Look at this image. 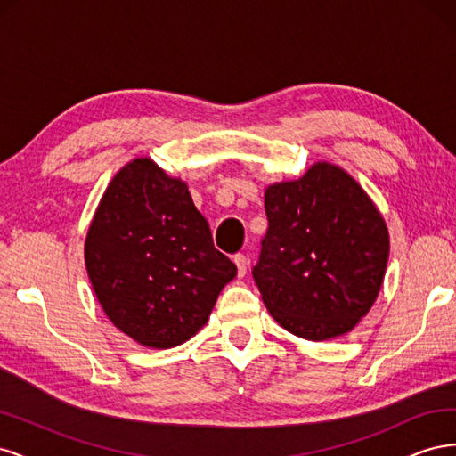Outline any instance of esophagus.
Instances as JSON below:
<instances>
[{
	"mask_svg": "<svg viewBox=\"0 0 456 456\" xmlns=\"http://www.w3.org/2000/svg\"><path fill=\"white\" fill-rule=\"evenodd\" d=\"M233 262H236V266H238V275L240 278H243V275L247 273V256L238 253V255H233Z\"/></svg>",
	"mask_w": 456,
	"mask_h": 456,
	"instance_id": "1",
	"label": "esophagus"
}]
</instances>
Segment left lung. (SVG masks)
I'll list each match as a JSON object with an SVG mask.
<instances>
[{
  "label": "left lung",
  "instance_id": "left-lung-1",
  "mask_svg": "<svg viewBox=\"0 0 456 456\" xmlns=\"http://www.w3.org/2000/svg\"><path fill=\"white\" fill-rule=\"evenodd\" d=\"M266 236L253 278L289 333L327 340L348 333L377 300L390 253L377 207L337 165L315 163L265 194Z\"/></svg>",
  "mask_w": 456,
  "mask_h": 456
}]
</instances>
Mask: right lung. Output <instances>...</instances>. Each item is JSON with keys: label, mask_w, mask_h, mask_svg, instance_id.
I'll return each mask as SVG.
<instances>
[{"label": "right lung", "mask_w": 456, "mask_h": 456, "mask_svg": "<svg viewBox=\"0 0 456 456\" xmlns=\"http://www.w3.org/2000/svg\"><path fill=\"white\" fill-rule=\"evenodd\" d=\"M86 265L112 323L148 348H173L209 320L238 268L181 178L139 158L110 183L94 213Z\"/></svg>", "instance_id": "obj_1"}]
</instances>
